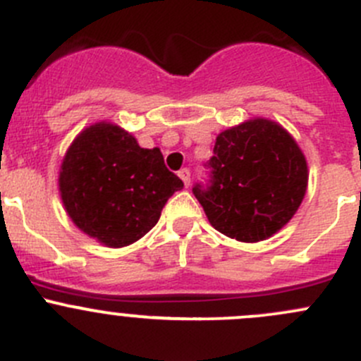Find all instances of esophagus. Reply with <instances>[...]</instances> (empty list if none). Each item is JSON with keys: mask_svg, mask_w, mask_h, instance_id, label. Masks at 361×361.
<instances>
[{"mask_svg": "<svg viewBox=\"0 0 361 361\" xmlns=\"http://www.w3.org/2000/svg\"><path fill=\"white\" fill-rule=\"evenodd\" d=\"M178 176L181 178V181L185 183V187H188V185H190V171H188V169L178 171Z\"/></svg>", "mask_w": 361, "mask_h": 361, "instance_id": "1", "label": "esophagus"}]
</instances>
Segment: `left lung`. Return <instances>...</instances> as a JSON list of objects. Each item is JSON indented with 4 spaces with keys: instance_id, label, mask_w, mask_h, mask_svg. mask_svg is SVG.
Listing matches in <instances>:
<instances>
[{
    "instance_id": "obj_1",
    "label": "left lung",
    "mask_w": 361,
    "mask_h": 361,
    "mask_svg": "<svg viewBox=\"0 0 361 361\" xmlns=\"http://www.w3.org/2000/svg\"><path fill=\"white\" fill-rule=\"evenodd\" d=\"M211 185L194 195L227 238L258 243L281 231L307 190V160L292 134L269 118H250L216 136Z\"/></svg>"
}]
</instances>
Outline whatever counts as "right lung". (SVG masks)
Wrapping results in <instances>:
<instances>
[{
  "label": "right lung",
  "mask_w": 361,
  "mask_h": 361,
  "mask_svg": "<svg viewBox=\"0 0 361 361\" xmlns=\"http://www.w3.org/2000/svg\"><path fill=\"white\" fill-rule=\"evenodd\" d=\"M183 181L159 148H141L116 123L85 127L69 145L59 194L73 224L108 248H123L155 227L167 199Z\"/></svg>",
  "instance_id": "right-lung-1"
}]
</instances>
